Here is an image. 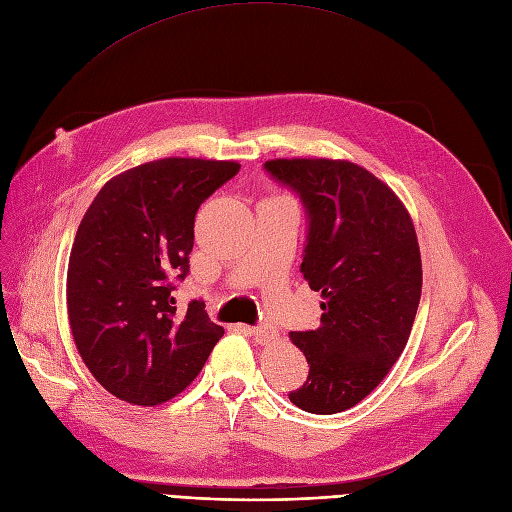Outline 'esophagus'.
<instances>
[{"label": "esophagus", "instance_id": "obj_1", "mask_svg": "<svg viewBox=\"0 0 512 512\" xmlns=\"http://www.w3.org/2000/svg\"><path fill=\"white\" fill-rule=\"evenodd\" d=\"M249 332L259 344H268L276 338V329L272 325H257V327H251Z\"/></svg>", "mask_w": 512, "mask_h": 512}]
</instances>
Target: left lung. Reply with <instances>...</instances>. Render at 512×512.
Listing matches in <instances>:
<instances>
[{
	"mask_svg": "<svg viewBox=\"0 0 512 512\" xmlns=\"http://www.w3.org/2000/svg\"><path fill=\"white\" fill-rule=\"evenodd\" d=\"M266 172L306 210L302 274L321 291V325L291 332L308 361L289 400L312 415L359 404L402 355L421 300L415 225L383 180L340 159H272Z\"/></svg>",
	"mask_w": 512,
	"mask_h": 512,
	"instance_id": "obj_1",
	"label": "left lung"
}]
</instances>
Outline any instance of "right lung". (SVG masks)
<instances>
[{
  "instance_id": "add662e5",
  "label": "right lung",
  "mask_w": 512,
  "mask_h": 512,
  "mask_svg": "<svg viewBox=\"0 0 512 512\" xmlns=\"http://www.w3.org/2000/svg\"><path fill=\"white\" fill-rule=\"evenodd\" d=\"M238 170L236 161H148L108 180L82 217L68 266L70 329L95 381L119 400H172L223 336L202 300L178 315L172 291L189 274L197 208Z\"/></svg>"
}]
</instances>
